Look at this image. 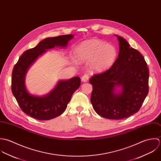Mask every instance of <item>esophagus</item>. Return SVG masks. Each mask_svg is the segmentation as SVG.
Returning <instances> with one entry per match:
<instances>
[{
  "label": "esophagus",
  "mask_w": 161,
  "mask_h": 161,
  "mask_svg": "<svg viewBox=\"0 0 161 161\" xmlns=\"http://www.w3.org/2000/svg\"><path fill=\"white\" fill-rule=\"evenodd\" d=\"M89 79V75L88 74H85L81 77V81L83 82H86Z\"/></svg>",
  "instance_id": "34e87169"
}]
</instances>
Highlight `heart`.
Wrapping results in <instances>:
<instances>
[{"mask_svg": "<svg viewBox=\"0 0 161 161\" xmlns=\"http://www.w3.org/2000/svg\"><path fill=\"white\" fill-rule=\"evenodd\" d=\"M76 53L80 62H90V68L98 72L109 68L117 57V50L113 45L97 38L81 43L76 49Z\"/></svg>", "mask_w": 161, "mask_h": 161, "instance_id": "b5f03b06", "label": "heart"}]
</instances>
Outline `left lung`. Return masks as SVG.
<instances>
[{
	"label": "left lung",
	"instance_id": "1",
	"mask_svg": "<svg viewBox=\"0 0 161 161\" xmlns=\"http://www.w3.org/2000/svg\"><path fill=\"white\" fill-rule=\"evenodd\" d=\"M119 45L118 58L108 70L90 79L93 85L91 103L97 113L107 119L128 118L141 108L149 92V69L144 58L128 42L116 35ZM121 86V94L115 87Z\"/></svg>",
	"mask_w": 161,
	"mask_h": 161
}]
</instances>
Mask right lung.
Listing matches in <instances>:
<instances>
[{
	"mask_svg": "<svg viewBox=\"0 0 161 161\" xmlns=\"http://www.w3.org/2000/svg\"><path fill=\"white\" fill-rule=\"evenodd\" d=\"M73 35L47 38L35 47L25 51L15 64L12 73V92L21 109L38 120H49L62 114L67 107L73 93L81 84L80 78L73 77L60 81L57 86L45 97L31 95L25 85V76L29 66L45 52L55 46L64 47Z\"/></svg>",
	"mask_w": 161,
	"mask_h": 161,
	"instance_id": "right-lung-1",
	"label": "right lung"
}]
</instances>
